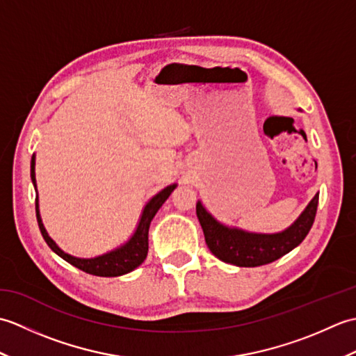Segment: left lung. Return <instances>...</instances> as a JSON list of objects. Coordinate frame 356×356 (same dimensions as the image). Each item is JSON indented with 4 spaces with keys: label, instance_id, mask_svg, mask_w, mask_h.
<instances>
[{
    "label": "left lung",
    "instance_id": "obj_1",
    "mask_svg": "<svg viewBox=\"0 0 356 356\" xmlns=\"http://www.w3.org/2000/svg\"><path fill=\"white\" fill-rule=\"evenodd\" d=\"M316 207H318V194L314 195V199L307 203L303 213L289 228L274 234L249 232L218 222L200 200L195 205V213L205 234L209 251L218 260L240 268H255L275 261L297 248L312 228Z\"/></svg>",
    "mask_w": 356,
    "mask_h": 356
}]
</instances>
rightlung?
Instances as JSON below:
<instances>
[{
    "label": "right lung",
    "mask_w": 356,
    "mask_h": 356,
    "mask_svg": "<svg viewBox=\"0 0 356 356\" xmlns=\"http://www.w3.org/2000/svg\"><path fill=\"white\" fill-rule=\"evenodd\" d=\"M35 154L32 156V162H30V177H32V184L36 190V177H35ZM177 184H171L162 191H159L156 195H153L147 205L143 207L142 214L139 218V223L136 226L133 236L128 238L124 245L119 248L113 249L110 252H105L102 255L93 257V259H81V257H74L64 252L61 248H59L53 238L49 236L47 231H45L42 225V218L40 214V203H38V195H36V218L38 225H40V229L45 243L50 246V249L55 254H58L61 259L73 264L74 268L87 272V274L97 275V277H119L128 274V272L134 270L138 266L143 263L147 259L148 254V229L151 220H153L156 213L165 203V200L170 197L171 193ZM38 193V190H36Z\"/></svg>",
    "instance_id": "obj_1"
}]
</instances>
